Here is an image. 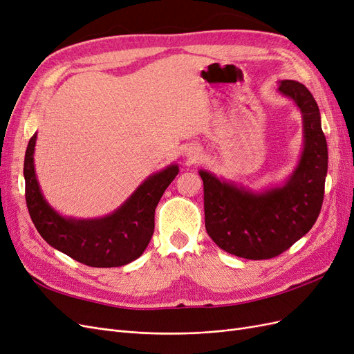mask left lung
<instances>
[{
  "instance_id": "obj_1",
  "label": "left lung",
  "mask_w": 354,
  "mask_h": 354,
  "mask_svg": "<svg viewBox=\"0 0 354 354\" xmlns=\"http://www.w3.org/2000/svg\"><path fill=\"white\" fill-rule=\"evenodd\" d=\"M279 91L294 99L304 121V152L283 187L254 195L199 171L209 238L246 260L273 259L291 248L313 227L325 195L328 146L317 103L297 81H282Z\"/></svg>"
}]
</instances>
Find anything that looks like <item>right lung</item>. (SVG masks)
<instances>
[{
    "label": "right lung",
    "instance_id": "obj_1",
    "mask_svg": "<svg viewBox=\"0 0 354 354\" xmlns=\"http://www.w3.org/2000/svg\"><path fill=\"white\" fill-rule=\"evenodd\" d=\"M37 134L25 153V198L38 233L53 248L90 267H120L138 259L155 229V208L165 189L178 174L171 165L149 177L133 196L111 216L100 220L63 218L41 195L34 168Z\"/></svg>",
    "mask_w": 354,
    "mask_h": 354
}]
</instances>
